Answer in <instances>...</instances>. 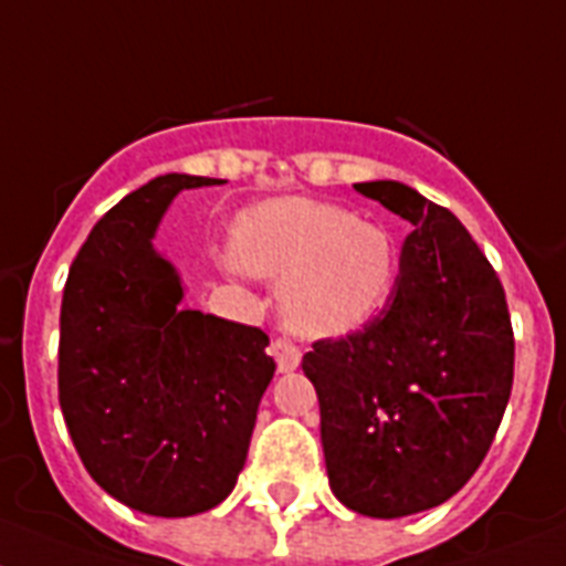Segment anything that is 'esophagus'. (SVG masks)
<instances>
[{
	"mask_svg": "<svg viewBox=\"0 0 566 566\" xmlns=\"http://www.w3.org/2000/svg\"><path fill=\"white\" fill-rule=\"evenodd\" d=\"M270 354L275 356V365H279V371L282 374H291L296 371L298 363H302V354H298L296 345H291L287 339H275L270 345Z\"/></svg>",
	"mask_w": 566,
	"mask_h": 566,
	"instance_id": "1",
	"label": "esophagus"
}]
</instances>
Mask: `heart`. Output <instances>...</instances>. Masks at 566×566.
<instances>
[{
    "instance_id": "1",
    "label": "heart",
    "mask_w": 566,
    "mask_h": 566,
    "mask_svg": "<svg viewBox=\"0 0 566 566\" xmlns=\"http://www.w3.org/2000/svg\"><path fill=\"white\" fill-rule=\"evenodd\" d=\"M232 253L250 273L282 279L284 325L307 339H339L371 325L400 275L388 230L311 198H275L241 212Z\"/></svg>"
}]
</instances>
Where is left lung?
<instances>
[{
	"label": "left lung",
	"mask_w": 566,
	"mask_h": 566,
	"mask_svg": "<svg viewBox=\"0 0 566 566\" xmlns=\"http://www.w3.org/2000/svg\"><path fill=\"white\" fill-rule=\"evenodd\" d=\"M411 224L388 307L302 359L319 394L331 492L368 517L440 506L506 411L515 339L501 279L467 227L400 180L354 184Z\"/></svg>",
	"instance_id": "obj_1"
}]
</instances>
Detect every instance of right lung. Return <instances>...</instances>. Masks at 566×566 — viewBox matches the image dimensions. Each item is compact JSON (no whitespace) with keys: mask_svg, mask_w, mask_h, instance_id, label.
<instances>
[{"mask_svg":"<svg viewBox=\"0 0 566 566\" xmlns=\"http://www.w3.org/2000/svg\"><path fill=\"white\" fill-rule=\"evenodd\" d=\"M216 184L169 172L126 195L65 282V426L97 486L144 515L189 517L230 495L275 374L268 334L180 305V273L151 244L175 195Z\"/></svg>","mask_w":566,"mask_h":566,"instance_id":"right-lung-1","label":"right lung"}]
</instances>
